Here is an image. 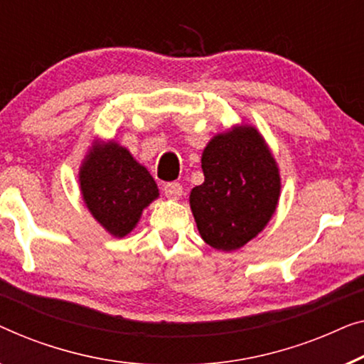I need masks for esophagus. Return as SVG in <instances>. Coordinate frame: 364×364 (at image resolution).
Here are the masks:
<instances>
[{"label": "esophagus", "mask_w": 364, "mask_h": 364, "mask_svg": "<svg viewBox=\"0 0 364 364\" xmlns=\"http://www.w3.org/2000/svg\"><path fill=\"white\" fill-rule=\"evenodd\" d=\"M163 191H165L166 198L178 199V198H181V194H183V186L180 183H166L165 186H163Z\"/></svg>", "instance_id": "34e87169"}]
</instances>
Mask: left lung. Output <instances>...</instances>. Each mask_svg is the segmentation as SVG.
<instances>
[{"mask_svg":"<svg viewBox=\"0 0 364 364\" xmlns=\"http://www.w3.org/2000/svg\"><path fill=\"white\" fill-rule=\"evenodd\" d=\"M201 168L204 183L189 194L198 231L214 249H240L267 226L279 204L275 158L255 127L235 125L211 138Z\"/></svg>","mask_w":364,"mask_h":364,"instance_id":"8db88e82","label":"left lung"}]
</instances>
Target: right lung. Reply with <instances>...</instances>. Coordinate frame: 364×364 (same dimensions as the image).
I'll return each mask as SVG.
<instances>
[{
    "mask_svg": "<svg viewBox=\"0 0 364 364\" xmlns=\"http://www.w3.org/2000/svg\"><path fill=\"white\" fill-rule=\"evenodd\" d=\"M85 206L114 237H124L140 221L143 209L160 196L150 173L117 141H95L79 170Z\"/></svg>",
    "mask_w": 364,
    "mask_h": 364,
    "instance_id": "add662e5",
    "label": "right lung"
}]
</instances>
